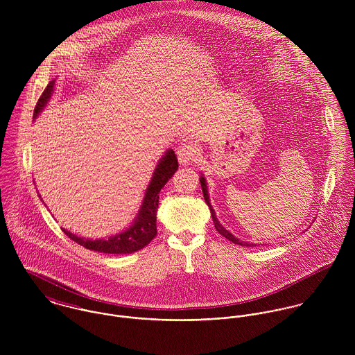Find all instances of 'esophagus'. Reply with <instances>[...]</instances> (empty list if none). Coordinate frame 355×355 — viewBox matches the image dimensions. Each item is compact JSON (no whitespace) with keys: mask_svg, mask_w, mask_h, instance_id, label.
<instances>
[{"mask_svg":"<svg viewBox=\"0 0 355 355\" xmlns=\"http://www.w3.org/2000/svg\"><path fill=\"white\" fill-rule=\"evenodd\" d=\"M176 154H178V159H179L180 165H189L190 162L196 161V158H197V149L193 145L182 144L176 149Z\"/></svg>","mask_w":355,"mask_h":355,"instance_id":"esophagus-1","label":"esophagus"}]
</instances>
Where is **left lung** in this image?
Here are the masks:
<instances>
[{"mask_svg":"<svg viewBox=\"0 0 355 355\" xmlns=\"http://www.w3.org/2000/svg\"><path fill=\"white\" fill-rule=\"evenodd\" d=\"M200 182H201V187H202V193H203V198H205V202L206 205L209 206V209H210V213H211V218H213V223H214V227H216V230L218 231V234L221 235V236H224V238H227L230 242H232V243H235V245H241V246H248V248H252V246H255L254 243H250V242H245V241H241V239H238V238H235L230 231H227L224 227H223V224L217 220V216H216V211H214V209H213V206H211V203H210V200H209V193H207V183H206V179L203 178L202 173H201V178H200Z\"/></svg>","mask_w":355,"mask_h":355,"instance_id":"obj_1","label":"left lung"}]
</instances>
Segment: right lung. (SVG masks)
<instances>
[{"label": "right lung", "instance_id": "obj_1", "mask_svg": "<svg viewBox=\"0 0 355 355\" xmlns=\"http://www.w3.org/2000/svg\"><path fill=\"white\" fill-rule=\"evenodd\" d=\"M53 93H54V80H51V83L46 86L42 96L37 102V106L34 109V117H33L34 120L45 109L48 102L51 101ZM178 166L179 165H178V158L175 155V152L172 149H168L155 165L152 179L149 182V186L146 189L144 201L138 210L137 217L134 218L132 224L124 231L102 239H86L62 228L64 234L78 245L98 253L131 254L144 249L157 235L155 223H157L159 191L166 184V182L173 176V173L178 171Z\"/></svg>", "mask_w": 355, "mask_h": 355}]
</instances>
